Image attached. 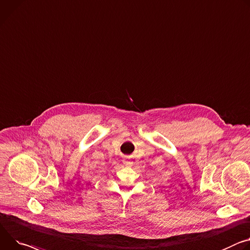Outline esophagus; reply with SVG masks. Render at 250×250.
I'll return each mask as SVG.
<instances>
[{
	"mask_svg": "<svg viewBox=\"0 0 250 250\" xmlns=\"http://www.w3.org/2000/svg\"><path fill=\"white\" fill-rule=\"evenodd\" d=\"M123 162H124V165H125V166H126V167H131V166H132V163H131V162H129V161H127L126 158H125V160H124Z\"/></svg>",
	"mask_w": 250,
	"mask_h": 250,
	"instance_id": "1",
	"label": "esophagus"
}]
</instances>
